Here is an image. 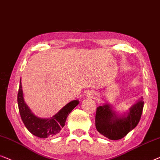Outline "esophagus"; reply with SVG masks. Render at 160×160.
<instances>
[{
  "label": "esophagus",
  "mask_w": 160,
  "mask_h": 160,
  "mask_svg": "<svg viewBox=\"0 0 160 160\" xmlns=\"http://www.w3.org/2000/svg\"><path fill=\"white\" fill-rule=\"evenodd\" d=\"M89 95H91V97H93V96H95V94H94V93H91V94H89Z\"/></svg>",
  "instance_id": "1"
}]
</instances>
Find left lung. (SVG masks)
<instances>
[{
	"mask_svg": "<svg viewBox=\"0 0 160 160\" xmlns=\"http://www.w3.org/2000/svg\"><path fill=\"white\" fill-rule=\"evenodd\" d=\"M143 98L137 101L128 112L118 113L109 103L98 107L96 113V128L98 132L110 140H119L138 124L143 108Z\"/></svg>",
	"mask_w": 160,
	"mask_h": 160,
	"instance_id": "8db88e82",
	"label": "left lung"
}]
</instances>
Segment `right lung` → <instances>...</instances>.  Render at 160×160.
Wrapping results in <instances>:
<instances>
[{
    "mask_svg": "<svg viewBox=\"0 0 160 160\" xmlns=\"http://www.w3.org/2000/svg\"><path fill=\"white\" fill-rule=\"evenodd\" d=\"M17 102L20 116L27 129L32 135L41 138L52 137L59 133L62 128L65 125L69 113L76 106L79 104L78 100L72 101L51 118H38L32 113L28 106L24 102L21 79L17 95Z\"/></svg>",
    "mask_w": 160,
    "mask_h": 160,
    "instance_id": "add662e5",
    "label": "right lung"
}]
</instances>
